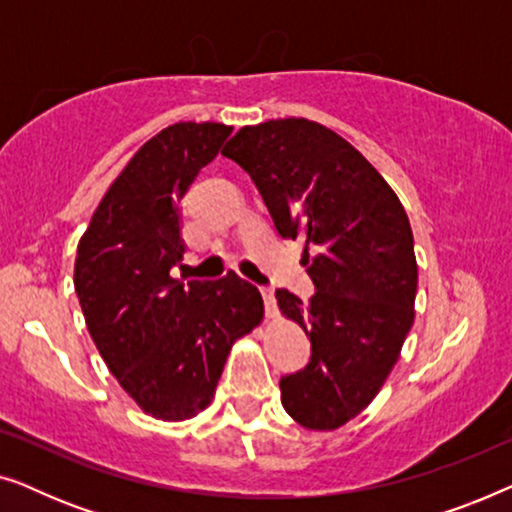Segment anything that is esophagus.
I'll return each instance as SVG.
<instances>
[{"instance_id": "obj_1", "label": "esophagus", "mask_w": 512, "mask_h": 512, "mask_svg": "<svg viewBox=\"0 0 512 512\" xmlns=\"http://www.w3.org/2000/svg\"><path fill=\"white\" fill-rule=\"evenodd\" d=\"M261 296H263L265 312H268V317H277V300H275V291L268 289V286H263V289H261Z\"/></svg>"}]
</instances>
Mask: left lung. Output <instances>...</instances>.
Listing matches in <instances>:
<instances>
[{"mask_svg":"<svg viewBox=\"0 0 512 512\" xmlns=\"http://www.w3.org/2000/svg\"><path fill=\"white\" fill-rule=\"evenodd\" d=\"M282 237H305L314 296L277 289L284 317L310 335V363L279 380L305 429L333 431L377 396L415 319L417 261L408 214L347 139L307 118L247 125L226 144Z\"/></svg>","mask_w":512,"mask_h":512,"instance_id":"8db88e82","label":"left lung"}]
</instances>
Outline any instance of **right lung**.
Returning a JSON list of instances; mask_svg holds the SVG:
<instances>
[{"label": "right lung", "instance_id": "add662e5", "mask_svg": "<svg viewBox=\"0 0 512 512\" xmlns=\"http://www.w3.org/2000/svg\"><path fill=\"white\" fill-rule=\"evenodd\" d=\"M230 132L223 123L160 130L104 193L76 249L90 338L139 408L165 422L207 408L233 342L263 319L261 293L235 272L188 284L170 275L186 249L181 200Z\"/></svg>", "mask_w": 512, "mask_h": 512}]
</instances>
